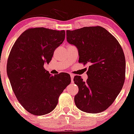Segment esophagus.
I'll list each match as a JSON object with an SVG mask.
<instances>
[{
  "mask_svg": "<svg viewBox=\"0 0 134 134\" xmlns=\"http://www.w3.org/2000/svg\"><path fill=\"white\" fill-rule=\"evenodd\" d=\"M70 79H71V82H73V79H74V75L73 74H70Z\"/></svg>",
  "mask_w": 134,
  "mask_h": 134,
  "instance_id": "esophagus-1",
  "label": "esophagus"
}]
</instances>
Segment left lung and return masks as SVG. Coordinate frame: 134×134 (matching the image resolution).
Wrapping results in <instances>:
<instances>
[{
  "label": "left lung",
  "mask_w": 134,
  "mask_h": 134,
  "mask_svg": "<svg viewBox=\"0 0 134 134\" xmlns=\"http://www.w3.org/2000/svg\"><path fill=\"white\" fill-rule=\"evenodd\" d=\"M66 32L67 41L77 48L79 62L90 64L86 82L79 76L74 78L79 87L75 104L87 113L103 111L115 100L125 82V58L122 48L111 33L99 26Z\"/></svg>",
  "instance_id": "1"
}]
</instances>
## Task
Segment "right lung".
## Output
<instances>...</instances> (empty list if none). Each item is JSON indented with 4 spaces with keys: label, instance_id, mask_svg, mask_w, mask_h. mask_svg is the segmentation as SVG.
<instances>
[{
    "label": "right lung",
    "instance_id": "add662e5",
    "mask_svg": "<svg viewBox=\"0 0 134 134\" xmlns=\"http://www.w3.org/2000/svg\"><path fill=\"white\" fill-rule=\"evenodd\" d=\"M65 36L64 30L32 27L24 31L12 47L7 76L18 101L31 114L39 116L53 111L71 81L69 74L51 76L43 66L51 61Z\"/></svg>",
    "mask_w": 134,
    "mask_h": 134
}]
</instances>
